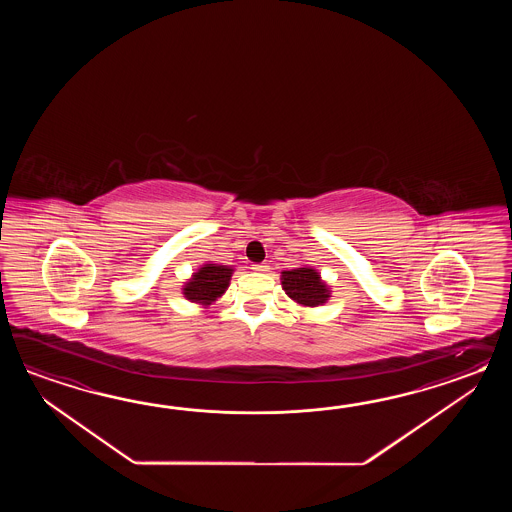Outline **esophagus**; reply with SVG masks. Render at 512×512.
<instances>
[{
    "label": "esophagus",
    "mask_w": 512,
    "mask_h": 512,
    "mask_svg": "<svg viewBox=\"0 0 512 512\" xmlns=\"http://www.w3.org/2000/svg\"><path fill=\"white\" fill-rule=\"evenodd\" d=\"M252 269L258 272H265L269 271V265H267V263H254V265H252Z\"/></svg>",
    "instance_id": "obj_1"
}]
</instances>
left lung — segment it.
Returning a JSON list of instances; mask_svg holds the SVG:
<instances>
[{"label": "left lung", "mask_w": 512, "mask_h": 512, "mask_svg": "<svg viewBox=\"0 0 512 512\" xmlns=\"http://www.w3.org/2000/svg\"><path fill=\"white\" fill-rule=\"evenodd\" d=\"M282 285L285 293L298 304L315 307V305L324 304L329 298L326 283L320 280V274L315 269H309V267L283 271Z\"/></svg>", "instance_id": "8db88e82"}]
</instances>
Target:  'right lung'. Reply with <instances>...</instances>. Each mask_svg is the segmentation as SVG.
I'll return each instance as SVG.
<instances>
[{
    "instance_id": "1",
    "label": "right lung",
    "mask_w": 512,
    "mask_h": 512,
    "mask_svg": "<svg viewBox=\"0 0 512 512\" xmlns=\"http://www.w3.org/2000/svg\"><path fill=\"white\" fill-rule=\"evenodd\" d=\"M230 276H232V269L229 267L207 263L205 267L194 272V278L186 283L185 296L192 302L210 304L225 293V289L229 287Z\"/></svg>"
}]
</instances>
